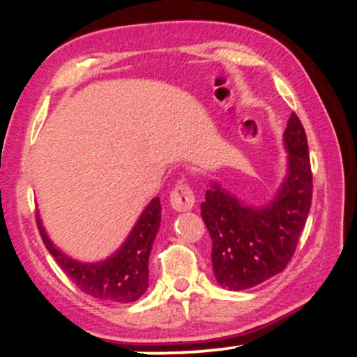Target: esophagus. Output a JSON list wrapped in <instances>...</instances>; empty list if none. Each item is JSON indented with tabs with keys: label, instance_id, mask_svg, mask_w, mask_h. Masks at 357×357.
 <instances>
[{
	"label": "esophagus",
	"instance_id": "obj_1",
	"mask_svg": "<svg viewBox=\"0 0 357 357\" xmlns=\"http://www.w3.org/2000/svg\"><path fill=\"white\" fill-rule=\"evenodd\" d=\"M170 206H172L175 211H190L195 206V193L193 190L187 187L185 183H178L177 187L172 190L170 193Z\"/></svg>",
	"mask_w": 357,
	"mask_h": 357
}]
</instances>
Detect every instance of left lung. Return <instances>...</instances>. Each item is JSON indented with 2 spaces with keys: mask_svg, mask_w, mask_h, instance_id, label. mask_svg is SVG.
Returning a JSON list of instances; mask_svg holds the SVG:
<instances>
[{
  "mask_svg": "<svg viewBox=\"0 0 357 357\" xmlns=\"http://www.w3.org/2000/svg\"><path fill=\"white\" fill-rule=\"evenodd\" d=\"M282 143L286 175L271 202L252 206L211 182L202 203V218L213 241L214 276L229 291L250 289L284 270L305 226L312 170L307 136L296 114L287 121Z\"/></svg>",
  "mask_w": 357,
  "mask_h": 357,
  "instance_id": "obj_1",
  "label": "left lung"
}]
</instances>
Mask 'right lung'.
<instances>
[{
  "mask_svg": "<svg viewBox=\"0 0 357 357\" xmlns=\"http://www.w3.org/2000/svg\"><path fill=\"white\" fill-rule=\"evenodd\" d=\"M37 226L47 250L73 282L87 296L105 302H135L149 286V253L160 226V202L155 197L139 214L138 221L119 250L100 261H79L66 255L43 227L40 214Z\"/></svg>",
  "mask_w": 357,
  "mask_h": 357,
  "instance_id": "right-lung-1",
  "label": "right lung"
}]
</instances>
